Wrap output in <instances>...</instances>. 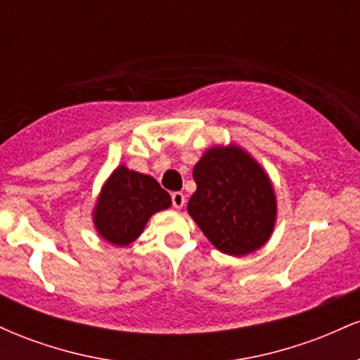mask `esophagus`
Listing matches in <instances>:
<instances>
[{
	"mask_svg": "<svg viewBox=\"0 0 360 360\" xmlns=\"http://www.w3.org/2000/svg\"><path fill=\"white\" fill-rule=\"evenodd\" d=\"M184 203H186V196L181 191H176V193H172V206H174V208H183L184 206Z\"/></svg>",
	"mask_w": 360,
	"mask_h": 360,
	"instance_id": "1",
	"label": "esophagus"
}]
</instances>
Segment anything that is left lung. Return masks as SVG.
I'll list each match as a JSON object with an SVG mask.
<instances>
[{"mask_svg": "<svg viewBox=\"0 0 360 360\" xmlns=\"http://www.w3.org/2000/svg\"><path fill=\"white\" fill-rule=\"evenodd\" d=\"M188 213L223 254L242 257L271 238L278 217L274 186L245 148L214 146L193 169Z\"/></svg>", "mask_w": 360, "mask_h": 360, "instance_id": "obj_1", "label": "left lung"}]
</instances>
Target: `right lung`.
Masks as SVG:
<instances>
[{"mask_svg": "<svg viewBox=\"0 0 360 360\" xmlns=\"http://www.w3.org/2000/svg\"><path fill=\"white\" fill-rule=\"evenodd\" d=\"M171 203L169 193L154 177L122 164L103 184L93 210L94 229L111 245L127 247L142 235L152 214Z\"/></svg>", "mask_w": 360, "mask_h": 360, "instance_id": "right-lung-1", "label": "right lung"}]
</instances>
